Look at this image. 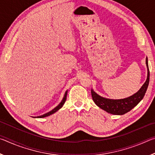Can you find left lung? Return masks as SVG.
Here are the masks:
<instances>
[{
	"label": "left lung",
	"instance_id": "8db88e82",
	"mask_svg": "<svg viewBox=\"0 0 155 155\" xmlns=\"http://www.w3.org/2000/svg\"><path fill=\"white\" fill-rule=\"evenodd\" d=\"M146 63L148 68V77L146 82L137 93L128 98L120 100H112L101 97L91 90V94L94 103L100 108L114 115H123L130 111L143 99L148 88L150 81V71H149L148 58L146 57Z\"/></svg>",
	"mask_w": 155,
	"mask_h": 155
}]
</instances>
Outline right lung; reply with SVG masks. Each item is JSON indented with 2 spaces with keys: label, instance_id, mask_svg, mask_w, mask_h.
I'll list each match as a JSON object with an SVG mask.
<instances>
[{
  "label": "right lung",
  "instance_id": "obj_1",
  "mask_svg": "<svg viewBox=\"0 0 155 155\" xmlns=\"http://www.w3.org/2000/svg\"><path fill=\"white\" fill-rule=\"evenodd\" d=\"M67 93H68V91H65V94H64V98H63V100L61 101V103H59V104L58 106H57L54 109H53L52 110V111H49L48 113H46V114H44V115H40V116H38V117H40V118H41V117H47V116H49V115H52V114H53L54 113H55L56 111H58L59 109H60L61 108V107H63V105H64V104L65 103V101H66V97H67Z\"/></svg>",
  "mask_w": 155,
  "mask_h": 155
}]
</instances>
